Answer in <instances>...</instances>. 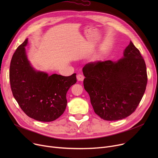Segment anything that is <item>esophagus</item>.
Returning a JSON list of instances; mask_svg holds the SVG:
<instances>
[{
	"label": "esophagus",
	"instance_id": "34e87169",
	"mask_svg": "<svg viewBox=\"0 0 158 158\" xmlns=\"http://www.w3.org/2000/svg\"><path fill=\"white\" fill-rule=\"evenodd\" d=\"M84 79H85V76H82V75H81V74H78L77 76V79L79 81H82L84 80Z\"/></svg>",
	"mask_w": 158,
	"mask_h": 158
}]
</instances>
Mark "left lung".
<instances>
[{
    "label": "left lung",
    "mask_w": 158,
    "mask_h": 158,
    "mask_svg": "<svg viewBox=\"0 0 158 158\" xmlns=\"http://www.w3.org/2000/svg\"><path fill=\"white\" fill-rule=\"evenodd\" d=\"M82 72L95 113L107 121L123 119L135 112L147 83L145 61L131 41L120 60L90 62Z\"/></svg>",
    "instance_id": "1"
}]
</instances>
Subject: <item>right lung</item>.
<instances>
[{"instance_id": "obj_1", "label": "right lung", "mask_w": 158, "mask_h": 158, "mask_svg": "<svg viewBox=\"0 0 158 158\" xmlns=\"http://www.w3.org/2000/svg\"><path fill=\"white\" fill-rule=\"evenodd\" d=\"M27 39L13 55L10 69L12 93L28 117L41 122H52L64 113L66 93L76 83V73L63 76L37 72L31 66L26 53Z\"/></svg>"}]
</instances>
